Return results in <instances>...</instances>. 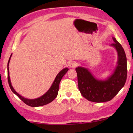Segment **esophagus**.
<instances>
[{"instance_id": "1", "label": "esophagus", "mask_w": 133, "mask_h": 133, "mask_svg": "<svg viewBox=\"0 0 133 133\" xmlns=\"http://www.w3.org/2000/svg\"><path fill=\"white\" fill-rule=\"evenodd\" d=\"M69 66L71 67V68H75V67L77 66V63L74 61H71L69 62Z\"/></svg>"}]
</instances>
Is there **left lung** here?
<instances>
[{"mask_svg": "<svg viewBox=\"0 0 133 133\" xmlns=\"http://www.w3.org/2000/svg\"><path fill=\"white\" fill-rule=\"evenodd\" d=\"M113 47L117 53V66L109 76L99 79L92 75L88 68L78 66L76 68L77 75L78 89L82 95L92 102L102 103L110 101L123 88L127 79V58L121 45L112 37Z\"/></svg>", "mask_w": 133, "mask_h": 133, "instance_id": "obj_1", "label": "left lung"}]
</instances>
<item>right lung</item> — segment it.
Segmentation results:
<instances>
[{"mask_svg": "<svg viewBox=\"0 0 133 133\" xmlns=\"http://www.w3.org/2000/svg\"><path fill=\"white\" fill-rule=\"evenodd\" d=\"M12 55H10L8 63V82L9 84L10 88L11 90L13 91V93L15 94L18 97H19L22 101L25 103L26 104L29 105V106L35 107H39L42 106V105L48 104L49 103L53 101L56 97H57L58 94V88H59V84L60 81H61L62 77H63V76L66 74L67 71L69 70V69L67 67L64 68L60 71L59 73L57 74V75L56 76L55 80L53 82L52 84H51V87H50L47 92H46L43 95L39 97L34 98V99H29L24 97L22 96L21 94H19L15 91V90L13 88L12 86V83H11L10 78L9 76V65L10 58L12 57Z\"/></svg>", "mask_w": 133, "mask_h": 133, "instance_id": "obj_1", "label": "right lung"}]
</instances>
